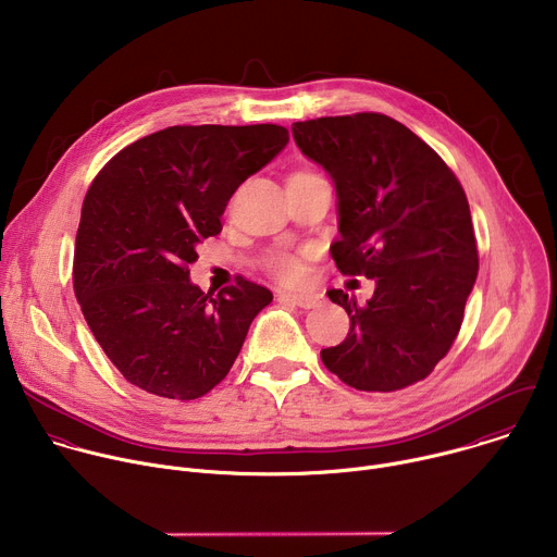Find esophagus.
Here are the masks:
<instances>
[{
    "mask_svg": "<svg viewBox=\"0 0 557 557\" xmlns=\"http://www.w3.org/2000/svg\"><path fill=\"white\" fill-rule=\"evenodd\" d=\"M277 297L282 301H290V304H295L299 308H314L317 304L322 301V297L314 295V293H280Z\"/></svg>",
    "mask_w": 557,
    "mask_h": 557,
    "instance_id": "esophagus-1",
    "label": "esophagus"
}]
</instances>
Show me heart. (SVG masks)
<instances>
[{
    "instance_id": "heart-1",
    "label": "heart",
    "mask_w": 557,
    "mask_h": 557,
    "mask_svg": "<svg viewBox=\"0 0 557 557\" xmlns=\"http://www.w3.org/2000/svg\"><path fill=\"white\" fill-rule=\"evenodd\" d=\"M308 176H314V174H310V172H295L290 178H308ZM271 269H273V273H275L282 282H286V284H297V282H301V280H304V273H306L301 258H299V256H293V253H280V256H275L273 262H271Z\"/></svg>"
}]
</instances>
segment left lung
Segmentation results:
<instances>
[{"label": "left lung", "instance_id": "1", "mask_svg": "<svg viewBox=\"0 0 557 557\" xmlns=\"http://www.w3.org/2000/svg\"><path fill=\"white\" fill-rule=\"evenodd\" d=\"M290 132L335 183L337 269L376 284L366 304L329 290L348 312L350 331L322 350L324 366L366 392L425 379L451 348L479 275L460 183L428 143L385 114L299 121Z\"/></svg>", "mask_w": 557, "mask_h": 557}]
</instances>
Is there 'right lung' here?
Segmentation results:
<instances>
[{
	"label": "right lung",
	"instance_id": "right-lung-1",
	"mask_svg": "<svg viewBox=\"0 0 557 557\" xmlns=\"http://www.w3.org/2000/svg\"><path fill=\"white\" fill-rule=\"evenodd\" d=\"M280 125H176L121 149L95 178L74 247V293L119 372L191 401L215 387L273 293L245 277L218 295L189 277L228 198L286 147Z\"/></svg>",
	"mask_w": 557,
	"mask_h": 557
}]
</instances>
